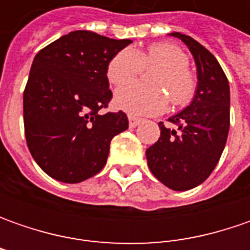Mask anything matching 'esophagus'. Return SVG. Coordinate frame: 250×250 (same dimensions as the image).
<instances>
[{"label": "esophagus", "instance_id": "1", "mask_svg": "<svg viewBox=\"0 0 250 250\" xmlns=\"http://www.w3.org/2000/svg\"><path fill=\"white\" fill-rule=\"evenodd\" d=\"M128 121H129V126H130V128H135V126H138L140 122H142V120H140V118H136V117H132V115H129V117H128Z\"/></svg>", "mask_w": 250, "mask_h": 250}]
</instances>
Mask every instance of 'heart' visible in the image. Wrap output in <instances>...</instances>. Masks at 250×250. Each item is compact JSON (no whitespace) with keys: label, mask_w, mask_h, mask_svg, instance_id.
<instances>
[{"label":"heart","mask_w":250,"mask_h":250,"mask_svg":"<svg viewBox=\"0 0 250 250\" xmlns=\"http://www.w3.org/2000/svg\"><path fill=\"white\" fill-rule=\"evenodd\" d=\"M189 57L177 44L159 42L145 50L124 48L115 54L107 66V78L112 84L122 86L115 93V104L133 115H153L167 108L168 97L174 107L189 104L197 87L195 73L189 68ZM159 67L150 82L154 86L129 83L143 69Z\"/></svg>","instance_id":"heart-1"}]
</instances>
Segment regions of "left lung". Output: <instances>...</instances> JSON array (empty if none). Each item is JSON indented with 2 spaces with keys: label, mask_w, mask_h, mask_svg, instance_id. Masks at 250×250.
Returning a JSON list of instances; mask_svg holds the SVG:
<instances>
[{
  "label": "left lung",
  "mask_w": 250,
  "mask_h": 250,
  "mask_svg": "<svg viewBox=\"0 0 250 250\" xmlns=\"http://www.w3.org/2000/svg\"><path fill=\"white\" fill-rule=\"evenodd\" d=\"M195 58L197 89L185 110L160 122L159 140L146 150L153 175L174 190L200 185L216 168L229 130V84L216 57L187 34L175 32Z\"/></svg>",
  "instance_id": "obj_1"
}]
</instances>
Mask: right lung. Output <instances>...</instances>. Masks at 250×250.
Listing matches in <instances>:
<instances>
[{"instance_id": "1", "label": "right lung", "mask_w": 250, "mask_h": 250, "mask_svg": "<svg viewBox=\"0 0 250 250\" xmlns=\"http://www.w3.org/2000/svg\"><path fill=\"white\" fill-rule=\"evenodd\" d=\"M132 40L76 30L34 57L23 91L26 143L34 161L50 177L78 184L100 172L111 139L128 129L125 112L107 108V66Z\"/></svg>"}]
</instances>
